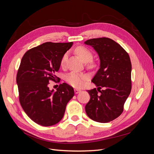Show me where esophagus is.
<instances>
[{
	"label": "esophagus",
	"mask_w": 154,
	"mask_h": 154,
	"mask_svg": "<svg viewBox=\"0 0 154 154\" xmlns=\"http://www.w3.org/2000/svg\"><path fill=\"white\" fill-rule=\"evenodd\" d=\"M80 91H81L80 89H77V88H75V89H74V92H75V94H78Z\"/></svg>",
	"instance_id": "obj_1"
}]
</instances>
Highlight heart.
Returning <instances> with one entry per match:
<instances>
[{
  "label": "heart",
  "instance_id": "1",
  "mask_svg": "<svg viewBox=\"0 0 154 154\" xmlns=\"http://www.w3.org/2000/svg\"><path fill=\"white\" fill-rule=\"evenodd\" d=\"M75 52L84 62L91 61L93 57L92 51L84 46H78L75 49ZM67 57V53L65 54L61 60V65L63 66ZM87 76L85 74L72 71L66 76V81L74 87L80 88L85 84Z\"/></svg>",
  "mask_w": 154,
  "mask_h": 154
}]
</instances>
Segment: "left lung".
Returning <instances> with one entry per match:
<instances>
[{"instance_id": "1", "label": "left lung", "mask_w": 154, "mask_h": 154, "mask_svg": "<svg viewBox=\"0 0 154 154\" xmlns=\"http://www.w3.org/2000/svg\"><path fill=\"white\" fill-rule=\"evenodd\" d=\"M84 44L94 48L100 60V69L92 80L97 88L87 91L91 99L85 112L95 122L108 123L122 114L131 91V62L126 51L110 38H92ZM102 87L104 90L100 91Z\"/></svg>"}]
</instances>
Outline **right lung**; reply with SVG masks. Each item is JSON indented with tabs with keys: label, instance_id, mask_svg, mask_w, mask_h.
I'll list each match as a JSON object with an SVG mask.
<instances>
[{
	"label": "right lung",
	"instance_id": "right-lung-1",
	"mask_svg": "<svg viewBox=\"0 0 154 154\" xmlns=\"http://www.w3.org/2000/svg\"><path fill=\"white\" fill-rule=\"evenodd\" d=\"M72 44L45 42L23 56L17 74L19 101L26 114L37 124L49 127L58 123L74 95L73 88L66 83L55 92L48 86L50 80H59L55 74Z\"/></svg>",
	"mask_w": 154,
	"mask_h": 154
}]
</instances>
